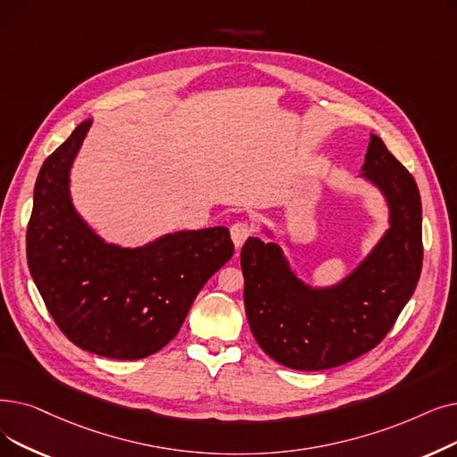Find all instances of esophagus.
I'll list each match as a JSON object with an SVG mask.
<instances>
[{"mask_svg":"<svg viewBox=\"0 0 457 457\" xmlns=\"http://www.w3.org/2000/svg\"><path fill=\"white\" fill-rule=\"evenodd\" d=\"M252 233H253V228L248 222H235L231 226V241L235 245V250H239Z\"/></svg>","mask_w":457,"mask_h":457,"instance_id":"34e87169","label":"esophagus"}]
</instances>
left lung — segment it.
<instances>
[{
    "mask_svg": "<svg viewBox=\"0 0 457 457\" xmlns=\"http://www.w3.org/2000/svg\"><path fill=\"white\" fill-rule=\"evenodd\" d=\"M361 171L359 179L383 195L388 228L338 282L304 280L267 226L269 243L248 237L241 250L250 330L270 359L291 370H328L359 359L385 338L419 284V187L375 134Z\"/></svg>",
    "mask_w": 457,
    "mask_h": 457,
    "instance_id": "obj_1",
    "label": "left lung"
}]
</instances>
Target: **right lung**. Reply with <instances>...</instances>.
I'll use <instances>...</instances> for the list:
<instances>
[{
	"label": "right lung",
	"instance_id": "add662e5",
	"mask_svg": "<svg viewBox=\"0 0 457 457\" xmlns=\"http://www.w3.org/2000/svg\"><path fill=\"white\" fill-rule=\"evenodd\" d=\"M93 117L38 171L28 226L33 282L67 338L89 353L136 361L170 344L202 287L233 255L224 226L181 229L142 246L108 243L78 212L71 170Z\"/></svg>",
	"mask_w": 457,
	"mask_h": 457
}]
</instances>
